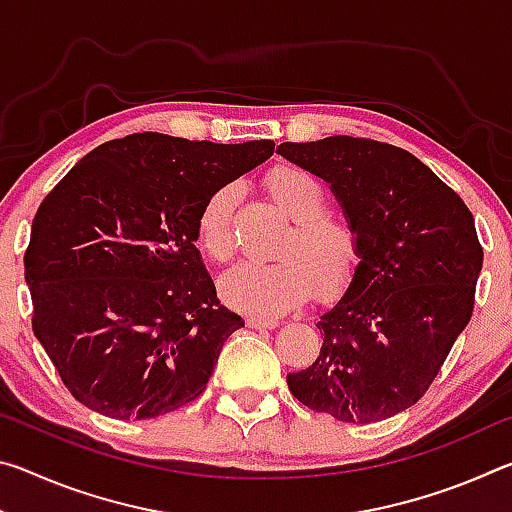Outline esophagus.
<instances>
[{
    "label": "esophagus",
    "instance_id": "esophagus-1",
    "mask_svg": "<svg viewBox=\"0 0 512 512\" xmlns=\"http://www.w3.org/2000/svg\"><path fill=\"white\" fill-rule=\"evenodd\" d=\"M246 325H248V327H253V329H273V327H277V320H273V318H259V316H253V318H248V320H246Z\"/></svg>",
    "mask_w": 512,
    "mask_h": 512
}]
</instances>
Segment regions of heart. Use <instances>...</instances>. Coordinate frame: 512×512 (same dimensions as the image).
I'll return each mask as SVG.
<instances>
[{"mask_svg":"<svg viewBox=\"0 0 512 512\" xmlns=\"http://www.w3.org/2000/svg\"><path fill=\"white\" fill-rule=\"evenodd\" d=\"M273 203L293 221L277 246L273 262H239L221 277L228 305L257 316H282L309 298L316 284L320 298L341 291L359 262V237L339 212L325 210V187L309 171L280 164L266 173ZM237 187L223 185L198 214V241L214 259L232 250V212Z\"/></svg>","mask_w":512,"mask_h":512,"instance_id":"obj_1","label":"heart"}]
</instances>
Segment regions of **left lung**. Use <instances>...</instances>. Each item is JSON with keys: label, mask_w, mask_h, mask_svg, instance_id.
Here are the masks:
<instances>
[{"label": "left lung", "mask_w": 512, "mask_h": 512, "mask_svg": "<svg viewBox=\"0 0 512 512\" xmlns=\"http://www.w3.org/2000/svg\"><path fill=\"white\" fill-rule=\"evenodd\" d=\"M277 153L325 180L359 237L348 289L316 320L318 357L289 372V391L341 422L393 418L427 393L470 323L483 266L474 216L393 144L334 135Z\"/></svg>", "instance_id": "obj_1"}]
</instances>
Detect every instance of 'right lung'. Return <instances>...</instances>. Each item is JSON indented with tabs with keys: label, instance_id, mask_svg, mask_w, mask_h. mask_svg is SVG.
<instances>
[{
	"label": "right lung",
	"instance_id": "obj_1",
	"mask_svg": "<svg viewBox=\"0 0 512 512\" xmlns=\"http://www.w3.org/2000/svg\"><path fill=\"white\" fill-rule=\"evenodd\" d=\"M273 149L135 133L90 151L40 203L24 255L33 334L81 404L149 420L205 391L244 320L216 300L198 214Z\"/></svg>",
	"mask_w": 512,
	"mask_h": 512
}]
</instances>
